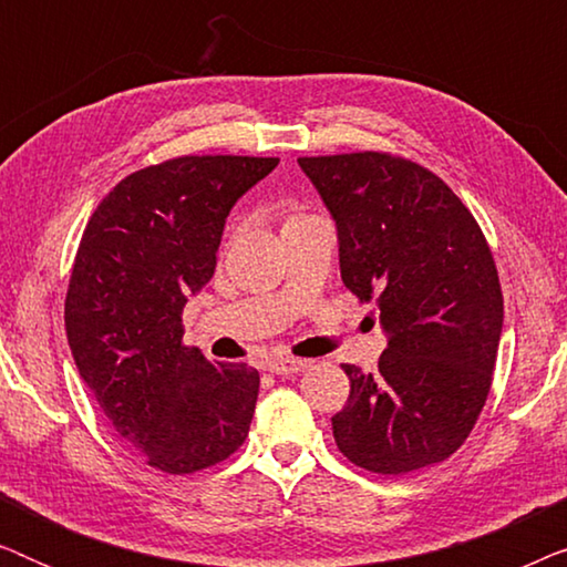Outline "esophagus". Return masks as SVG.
Returning <instances> with one entry per match:
<instances>
[{
	"label": "esophagus",
	"instance_id": "1",
	"mask_svg": "<svg viewBox=\"0 0 567 567\" xmlns=\"http://www.w3.org/2000/svg\"><path fill=\"white\" fill-rule=\"evenodd\" d=\"M309 363L305 359H293V355H278V359H270L268 361V369L274 371V374H297V371H305Z\"/></svg>",
	"mask_w": 567,
	"mask_h": 567
}]
</instances>
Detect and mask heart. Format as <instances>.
Returning a JSON list of instances; mask_svg holds the SVG:
<instances>
[{"label": "heart", "mask_w": 567, "mask_h": 567, "mask_svg": "<svg viewBox=\"0 0 567 567\" xmlns=\"http://www.w3.org/2000/svg\"><path fill=\"white\" fill-rule=\"evenodd\" d=\"M297 216H305V214H291V216H289V219H286V221H291V219H297Z\"/></svg>", "instance_id": "heart-1"}]
</instances>
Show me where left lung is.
Wrapping results in <instances>:
<instances>
[{
	"mask_svg": "<svg viewBox=\"0 0 567 567\" xmlns=\"http://www.w3.org/2000/svg\"><path fill=\"white\" fill-rule=\"evenodd\" d=\"M340 239V276L374 301L390 343L379 371L343 363L351 392L332 415L340 454L377 475L452 456L493 384L503 291L491 245L462 198L392 152L299 157Z\"/></svg>",
	"mask_w": 567,
	"mask_h": 567,
	"instance_id": "1",
	"label": "left lung"
}]
</instances>
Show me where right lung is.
<instances>
[{
    "mask_svg": "<svg viewBox=\"0 0 567 567\" xmlns=\"http://www.w3.org/2000/svg\"><path fill=\"white\" fill-rule=\"evenodd\" d=\"M278 157L185 154L123 177L90 216L64 301L84 384L150 467L193 475L245 444L260 374L183 343V307L216 268L224 219Z\"/></svg>",
    "mask_w": 567,
    "mask_h": 567,
    "instance_id": "add662e5",
    "label": "right lung"
}]
</instances>
